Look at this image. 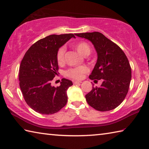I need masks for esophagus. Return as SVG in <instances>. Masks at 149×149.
Here are the masks:
<instances>
[{
	"instance_id": "esophagus-1",
	"label": "esophagus",
	"mask_w": 149,
	"mask_h": 149,
	"mask_svg": "<svg viewBox=\"0 0 149 149\" xmlns=\"http://www.w3.org/2000/svg\"><path fill=\"white\" fill-rule=\"evenodd\" d=\"M74 83V84H79L81 83V81H73Z\"/></svg>"
}]
</instances>
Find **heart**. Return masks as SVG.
Segmentation results:
<instances>
[{
    "mask_svg": "<svg viewBox=\"0 0 149 149\" xmlns=\"http://www.w3.org/2000/svg\"><path fill=\"white\" fill-rule=\"evenodd\" d=\"M75 49L77 50L80 54L83 56H87L91 52V47L86 42L81 41L77 42L75 45ZM65 49L64 47H62L58 49L56 52V60L59 64H62L64 62V57H65ZM88 72V68L87 67L81 65V66L72 68H70L65 72V75L67 77L74 79H80L84 77V75Z\"/></svg>",
    "mask_w": 149,
    "mask_h": 149,
    "instance_id": "obj_1",
    "label": "heart"
}]
</instances>
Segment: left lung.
I'll use <instances>...</instances> for the list:
<instances>
[{"label": "left lung", "mask_w": 149, "mask_h": 149, "mask_svg": "<svg viewBox=\"0 0 149 149\" xmlns=\"http://www.w3.org/2000/svg\"><path fill=\"white\" fill-rule=\"evenodd\" d=\"M75 35L89 40L94 45L98 58L89 78L102 81L100 87H93L85 95L87 103L100 112L114 109L123 102L129 91L132 79L129 60L120 47L101 33Z\"/></svg>", "instance_id": "obj_1"}]
</instances>
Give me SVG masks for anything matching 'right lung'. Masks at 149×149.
I'll list each match as a JSON object with an SVG mask.
<instances>
[{"label": "right lung", "instance_id": "add662e5", "mask_svg": "<svg viewBox=\"0 0 149 149\" xmlns=\"http://www.w3.org/2000/svg\"><path fill=\"white\" fill-rule=\"evenodd\" d=\"M72 37L75 38L72 33L49 35L35 42L22 60L19 87L27 105L35 112L52 114L66 104V91L72 82L63 78L58 87L50 84L58 70L57 50Z\"/></svg>", "mask_w": 149, "mask_h": 149}]
</instances>
